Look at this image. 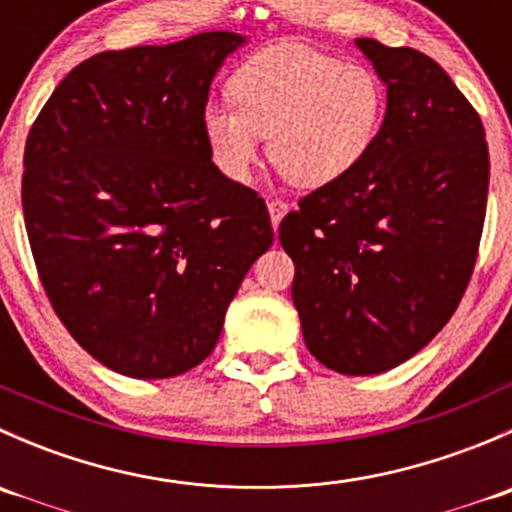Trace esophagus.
I'll return each mask as SVG.
<instances>
[{
    "instance_id": "esophagus-1",
    "label": "esophagus",
    "mask_w": 512,
    "mask_h": 512,
    "mask_svg": "<svg viewBox=\"0 0 512 512\" xmlns=\"http://www.w3.org/2000/svg\"><path fill=\"white\" fill-rule=\"evenodd\" d=\"M267 210H270V218H272V227H280V220L285 218V213L289 210V205L285 203V200H277V198H272V200H267Z\"/></svg>"
}]
</instances>
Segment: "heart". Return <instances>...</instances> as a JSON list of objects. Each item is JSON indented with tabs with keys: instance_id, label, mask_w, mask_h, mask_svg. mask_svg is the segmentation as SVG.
<instances>
[{
	"instance_id": "heart-1",
	"label": "heart",
	"mask_w": 512,
	"mask_h": 512,
	"mask_svg": "<svg viewBox=\"0 0 512 512\" xmlns=\"http://www.w3.org/2000/svg\"><path fill=\"white\" fill-rule=\"evenodd\" d=\"M235 103H210L203 133L218 170L250 178L270 136V158L302 188L347 178L374 148L384 121V86L359 64L299 44L250 56L230 79Z\"/></svg>"
}]
</instances>
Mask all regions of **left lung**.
<instances>
[{"instance_id": "left-lung-1", "label": "left lung", "mask_w": 512, "mask_h": 512, "mask_svg": "<svg viewBox=\"0 0 512 512\" xmlns=\"http://www.w3.org/2000/svg\"><path fill=\"white\" fill-rule=\"evenodd\" d=\"M386 84L374 148L280 223L304 344L347 376L389 371L456 312L483 235L490 160L476 108L421 51L356 39Z\"/></svg>"}]
</instances>
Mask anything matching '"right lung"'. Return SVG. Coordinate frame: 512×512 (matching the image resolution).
Segmentation results:
<instances>
[{
	"label": "right lung",
	"mask_w": 512,
	"mask_h": 512,
	"mask_svg": "<svg viewBox=\"0 0 512 512\" xmlns=\"http://www.w3.org/2000/svg\"><path fill=\"white\" fill-rule=\"evenodd\" d=\"M242 41L101 51L29 131L22 208L39 280L71 337L123 376L198 366L275 240L265 200L220 173L203 133L210 81Z\"/></svg>",
	"instance_id": "1"
}]
</instances>
